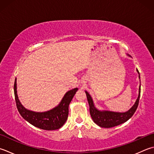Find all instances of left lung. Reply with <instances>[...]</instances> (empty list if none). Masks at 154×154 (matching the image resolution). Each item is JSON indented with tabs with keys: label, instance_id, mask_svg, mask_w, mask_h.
<instances>
[{
	"label": "left lung",
	"instance_id": "left-lung-1",
	"mask_svg": "<svg viewBox=\"0 0 154 154\" xmlns=\"http://www.w3.org/2000/svg\"><path fill=\"white\" fill-rule=\"evenodd\" d=\"M137 73H139V78L140 79V73L137 69ZM140 92L141 88L140 86L139 95H138L137 99L136 101H135V104L131 107V108H130V109H129L128 111H126V112L119 113L109 111L98 110L97 108L95 107L91 95H89V93L88 92L85 91L87 101H88V103L89 105L90 115H91L93 122H94L97 125H99V127L105 128L115 127V126L120 125L122 124V123L127 122L129 119L131 118L137 109L138 104H139Z\"/></svg>",
	"mask_w": 154,
	"mask_h": 154
}]
</instances>
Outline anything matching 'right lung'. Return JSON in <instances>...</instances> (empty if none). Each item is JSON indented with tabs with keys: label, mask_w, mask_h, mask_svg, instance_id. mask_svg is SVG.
<instances>
[{
	"label": "right lung",
	"mask_w": 154,
	"mask_h": 154,
	"mask_svg": "<svg viewBox=\"0 0 154 154\" xmlns=\"http://www.w3.org/2000/svg\"><path fill=\"white\" fill-rule=\"evenodd\" d=\"M77 90L78 88H75L67 91L61 103L53 109L45 112H35L26 109L20 103L17 95V79L14 84L15 101L20 116L32 125L45 130H55L64 125L68 117L69 105Z\"/></svg>",
	"instance_id": "obj_1"
}]
</instances>
